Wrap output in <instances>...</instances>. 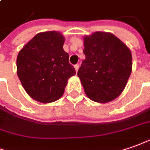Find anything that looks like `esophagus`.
<instances>
[{
	"label": "esophagus",
	"instance_id": "1",
	"mask_svg": "<svg viewBox=\"0 0 150 150\" xmlns=\"http://www.w3.org/2000/svg\"><path fill=\"white\" fill-rule=\"evenodd\" d=\"M79 64H76V65H75V71H76V72H77V71H78V70H79Z\"/></svg>",
	"mask_w": 150,
	"mask_h": 150
}]
</instances>
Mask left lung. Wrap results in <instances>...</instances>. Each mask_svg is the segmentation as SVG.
I'll use <instances>...</instances> for the list:
<instances>
[{
  "label": "left lung",
  "instance_id": "1",
  "mask_svg": "<svg viewBox=\"0 0 150 150\" xmlns=\"http://www.w3.org/2000/svg\"><path fill=\"white\" fill-rule=\"evenodd\" d=\"M83 43L85 59L77 75L86 95L103 103L117 98L131 75L130 49L109 33H93L83 38Z\"/></svg>",
  "mask_w": 150,
  "mask_h": 150
}]
</instances>
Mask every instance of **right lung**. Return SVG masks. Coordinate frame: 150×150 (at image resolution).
Masks as SVG:
<instances>
[{
	"instance_id": "1",
	"label": "right lung",
	"mask_w": 150,
	"mask_h": 150,
	"mask_svg": "<svg viewBox=\"0 0 150 150\" xmlns=\"http://www.w3.org/2000/svg\"><path fill=\"white\" fill-rule=\"evenodd\" d=\"M65 38L56 31L40 33L33 38L17 57V75L34 100L47 103L59 99L68 79L75 75L63 50Z\"/></svg>"
}]
</instances>
